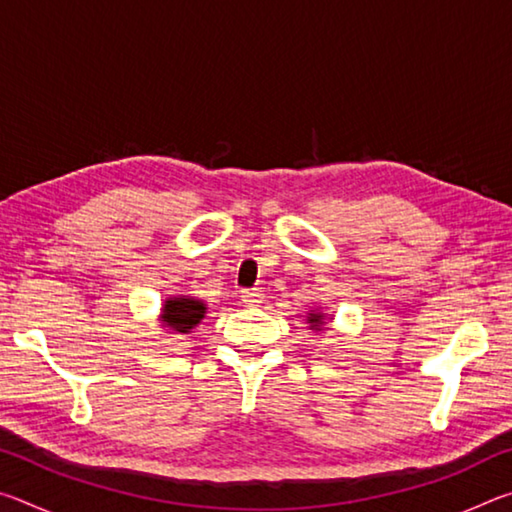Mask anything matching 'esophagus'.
<instances>
[{
	"instance_id": "34e87169",
	"label": "esophagus",
	"mask_w": 512,
	"mask_h": 512,
	"mask_svg": "<svg viewBox=\"0 0 512 512\" xmlns=\"http://www.w3.org/2000/svg\"><path fill=\"white\" fill-rule=\"evenodd\" d=\"M241 300H244V305H248V307H257L264 302V293L259 289H246V291H241Z\"/></svg>"
}]
</instances>
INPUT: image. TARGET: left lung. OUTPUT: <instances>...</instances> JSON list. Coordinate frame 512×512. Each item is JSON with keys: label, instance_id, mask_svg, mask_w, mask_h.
<instances>
[{"label": "left lung", "instance_id": "1", "mask_svg": "<svg viewBox=\"0 0 512 512\" xmlns=\"http://www.w3.org/2000/svg\"><path fill=\"white\" fill-rule=\"evenodd\" d=\"M307 323L311 329H320L325 325V316L318 314V311H314V314H307Z\"/></svg>", "mask_w": 512, "mask_h": 512}]
</instances>
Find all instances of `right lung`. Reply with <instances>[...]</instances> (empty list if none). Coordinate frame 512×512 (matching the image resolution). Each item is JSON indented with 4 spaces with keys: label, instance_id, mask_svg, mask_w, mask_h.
Wrapping results in <instances>:
<instances>
[{
    "label": "right lung",
    "instance_id": "add662e5",
    "mask_svg": "<svg viewBox=\"0 0 512 512\" xmlns=\"http://www.w3.org/2000/svg\"><path fill=\"white\" fill-rule=\"evenodd\" d=\"M205 305L192 296H173L164 300L162 323L178 334H187L205 318Z\"/></svg>",
    "mask_w": 512,
    "mask_h": 512
}]
</instances>
